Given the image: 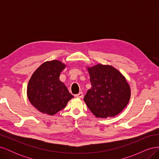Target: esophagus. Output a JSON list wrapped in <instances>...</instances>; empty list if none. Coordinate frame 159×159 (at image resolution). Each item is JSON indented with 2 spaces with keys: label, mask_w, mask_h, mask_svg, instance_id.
I'll return each instance as SVG.
<instances>
[{
  "label": "esophagus",
  "mask_w": 159,
  "mask_h": 159,
  "mask_svg": "<svg viewBox=\"0 0 159 159\" xmlns=\"http://www.w3.org/2000/svg\"><path fill=\"white\" fill-rule=\"evenodd\" d=\"M75 97L78 98H82L84 97V93L82 92H80L78 94L75 95Z\"/></svg>",
  "instance_id": "obj_1"
}]
</instances>
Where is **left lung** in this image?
<instances>
[{
	"label": "left lung",
	"instance_id": "left-lung-1",
	"mask_svg": "<svg viewBox=\"0 0 159 159\" xmlns=\"http://www.w3.org/2000/svg\"><path fill=\"white\" fill-rule=\"evenodd\" d=\"M91 88L84 100L96 117H112L121 113L131 98L125 78L113 66L98 64L88 68Z\"/></svg>",
	"mask_w": 159,
	"mask_h": 159
}]
</instances>
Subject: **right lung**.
I'll use <instances>...</instances> for the list:
<instances>
[{
    "mask_svg": "<svg viewBox=\"0 0 159 159\" xmlns=\"http://www.w3.org/2000/svg\"><path fill=\"white\" fill-rule=\"evenodd\" d=\"M65 68L60 61L52 60L43 63L34 72L28 84L27 95L39 111L54 115L74 98L59 78Z\"/></svg>",
    "mask_w": 159,
    "mask_h": 159,
    "instance_id": "right-lung-1",
    "label": "right lung"
}]
</instances>
